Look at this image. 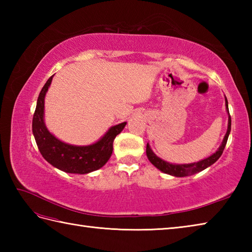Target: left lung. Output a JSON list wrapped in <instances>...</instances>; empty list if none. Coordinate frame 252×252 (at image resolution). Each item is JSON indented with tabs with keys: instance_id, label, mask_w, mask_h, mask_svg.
<instances>
[{
	"instance_id": "obj_1",
	"label": "left lung",
	"mask_w": 252,
	"mask_h": 252,
	"mask_svg": "<svg viewBox=\"0 0 252 252\" xmlns=\"http://www.w3.org/2000/svg\"><path fill=\"white\" fill-rule=\"evenodd\" d=\"M225 107H226V112L228 116V121H227V131L224 135L223 141L221 143L220 147L217 149L216 153H213L210 156L201 159L199 161L197 162H191V163H184V164H178V163H171L165 161V160L159 158L156 154L153 152V149L151 148V145L147 143L146 146V155L149 161L152 162V164H154L158 170L161 171V172L172 175V176H176V178H183V176H189L195 174L197 172H200V171L205 170L207 168L210 167L213 163H215L217 160L221 157V155L225 148L226 142L229 133H231V125H232V120H231V116H229V111H228V103L227 99L225 97Z\"/></svg>"
}]
</instances>
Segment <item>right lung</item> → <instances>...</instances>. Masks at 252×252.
<instances>
[{"mask_svg":"<svg viewBox=\"0 0 252 252\" xmlns=\"http://www.w3.org/2000/svg\"><path fill=\"white\" fill-rule=\"evenodd\" d=\"M52 76L42 88L32 119V133L37 148L47 162L66 173L88 174L104 167L112 154V143L125 129L126 122L109 127L98 141L90 145H72L61 141L47 129L44 121V101L53 80Z\"/></svg>","mask_w":252,"mask_h":252,"instance_id":"1","label":"right lung"}]
</instances>
